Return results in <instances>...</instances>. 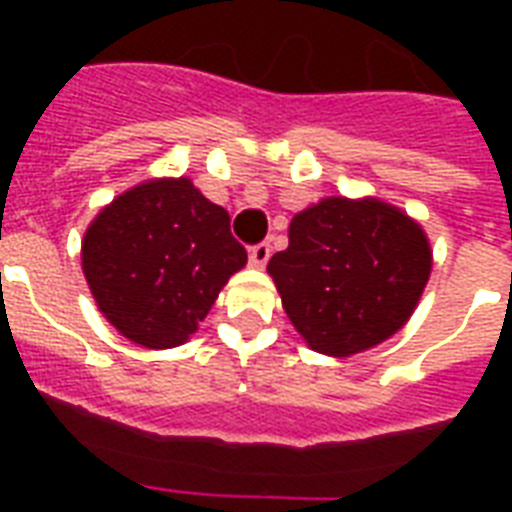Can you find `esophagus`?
<instances>
[{
    "instance_id": "esophagus-1",
    "label": "esophagus",
    "mask_w": 512,
    "mask_h": 512,
    "mask_svg": "<svg viewBox=\"0 0 512 512\" xmlns=\"http://www.w3.org/2000/svg\"><path fill=\"white\" fill-rule=\"evenodd\" d=\"M268 257H271V244H255V247L249 249V263L255 265V268H265L268 263Z\"/></svg>"
}]
</instances>
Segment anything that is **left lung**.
Segmentation results:
<instances>
[{"label": "left lung", "instance_id": "obj_1", "mask_svg": "<svg viewBox=\"0 0 512 512\" xmlns=\"http://www.w3.org/2000/svg\"><path fill=\"white\" fill-rule=\"evenodd\" d=\"M433 252L420 223L380 199L329 196L289 223L268 263L289 321L313 350L345 358L396 335L420 303Z\"/></svg>", "mask_w": 512, "mask_h": 512}]
</instances>
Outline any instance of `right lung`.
<instances>
[{
    "label": "right lung",
    "instance_id": "1",
    "mask_svg": "<svg viewBox=\"0 0 512 512\" xmlns=\"http://www.w3.org/2000/svg\"><path fill=\"white\" fill-rule=\"evenodd\" d=\"M247 265L231 217L188 177L135 185L98 212L82 241L100 313L143 348H175Z\"/></svg>",
    "mask_w": 512,
    "mask_h": 512
}]
</instances>
